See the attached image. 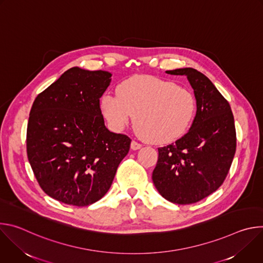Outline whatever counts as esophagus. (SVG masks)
<instances>
[{"mask_svg":"<svg viewBox=\"0 0 263 263\" xmlns=\"http://www.w3.org/2000/svg\"><path fill=\"white\" fill-rule=\"evenodd\" d=\"M141 146H142V144H141L140 142L136 141V140H133V141L131 142V148L134 149V151H136V149H139Z\"/></svg>","mask_w":263,"mask_h":263,"instance_id":"1","label":"esophagus"}]
</instances>
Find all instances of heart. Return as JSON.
Segmentation results:
<instances>
[{"label":"heart","mask_w":263,"mask_h":263,"mask_svg":"<svg viewBox=\"0 0 263 263\" xmlns=\"http://www.w3.org/2000/svg\"><path fill=\"white\" fill-rule=\"evenodd\" d=\"M117 92L101 99L102 114L111 129L123 131L134 117L135 129L151 142L178 139L196 115V99L189 89L157 77L135 74L124 80Z\"/></svg>","instance_id":"obj_1"}]
</instances>
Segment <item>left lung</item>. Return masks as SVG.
Listing matches in <instances>:
<instances>
[{
  "instance_id": "1",
  "label": "left lung",
  "mask_w": 263,
  "mask_h": 263,
  "mask_svg": "<svg viewBox=\"0 0 263 263\" xmlns=\"http://www.w3.org/2000/svg\"><path fill=\"white\" fill-rule=\"evenodd\" d=\"M185 74L197 100L190 131L175 143L158 147L153 182L167 201L186 205L214 193L226 179L236 152V130L230 104L195 68L167 70Z\"/></svg>"
}]
</instances>
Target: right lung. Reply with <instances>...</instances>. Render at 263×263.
Wrapping results in <instances>:
<instances>
[{"label":"right lung","mask_w":263,"mask_h":263,"mask_svg":"<svg viewBox=\"0 0 263 263\" xmlns=\"http://www.w3.org/2000/svg\"><path fill=\"white\" fill-rule=\"evenodd\" d=\"M111 73L71 67L36 97L27 127V155L41 189L72 206H88L110 189L131 138L110 132L100 99Z\"/></svg>","instance_id":"1"}]
</instances>
